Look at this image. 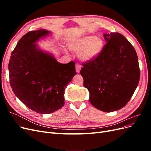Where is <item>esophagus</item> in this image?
<instances>
[{
  "label": "esophagus",
  "mask_w": 151,
  "mask_h": 151,
  "mask_svg": "<svg viewBox=\"0 0 151 151\" xmlns=\"http://www.w3.org/2000/svg\"><path fill=\"white\" fill-rule=\"evenodd\" d=\"M81 67H82V66H81V65L80 64V63H76V72H77V73H79V72H80V70H81Z\"/></svg>",
  "instance_id": "1"
}]
</instances>
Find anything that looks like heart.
I'll use <instances>...</instances> for the list:
<instances>
[{
  "label": "heart",
  "instance_id": "heart-1",
  "mask_svg": "<svg viewBox=\"0 0 151 151\" xmlns=\"http://www.w3.org/2000/svg\"><path fill=\"white\" fill-rule=\"evenodd\" d=\"M104 47L102 39L95 36H86L72 40L68 44L72 52L79 53L81 60L89 62L95 59L101 53Z\"/></svg>",
  "mask_w": 151,
  "mask_h": 151
}]
</instances>
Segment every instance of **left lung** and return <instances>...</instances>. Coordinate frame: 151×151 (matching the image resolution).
<instances>
[{
  "instance_id": "obj_1",
  "label": "left lung",
  "mask_w": 151,
  "mask_h": 151,
  "mask_svg": "<svg viewBox=\"0 0 151 151\" xmlns=\"http://www.w3.org/2000/svg\"><path fill=\"white\" fill-rule=\"evenodd\" d=\"M106 41L98 57L83 63L80 74L89 92V101L104 112L124 107L138 86L140 68L134 47L118 33L104 34Z\"/></svg>"
}]
</instances>
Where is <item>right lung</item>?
<instances>
[{
    "label": "right lung",
    "instance_id": "obj_1",
    "mask_svg": "<svg viewBox=\"0 0 151 151\" xmlns=\"http://www.w3.org/2000/svg\"><path fill=\"white\" fill-rule=\"evenodd\" d=\"M50 32L31 31L19 40L9 62L10 84L14 93L36 113L48 114L64 105L67 84L77 74L75 62L59 63L35 43Z\"/></svg>",
    "mask_w": 151,
    "mask_h": 151
}]
</instances>
